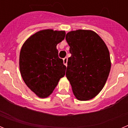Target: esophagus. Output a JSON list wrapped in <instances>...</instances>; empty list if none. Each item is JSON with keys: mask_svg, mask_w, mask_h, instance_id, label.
Listing matches in <instances>:
<instances>
[{"mask_svg": "<svg viewBox=\"0 0 128 128\" xmlns=\"http://www.w3.org/2000/svg\"><path fill=\"white\" fill-rule=\"evenodd\" d=\"M67 61H68V58L66 57H65V58H63V63H64V65L65 66H67Z\"/></svg>", "mask_w": 128, "mask_h": 128, "instance_id": "34e87169", "label": "esophagus"}]
</instances>
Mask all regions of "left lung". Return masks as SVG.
<instances>
[{"label": "left lung", "instance_id": "left-lung-1", "mask_svg": "<svg viewBox=\"0 0 128 128\" xmlns=\"http://www.w3.org/2000/svg\"><path fill=\"white\" fill-rule=\"evenodd\" d=\"M70 46L66 76L72 92L80 100L95 98L103 88L111 68L107 46L97 33L79 29L68 32Z\"/></svg>", "mask_w": 128, "mask_h": 128}]
</instances>
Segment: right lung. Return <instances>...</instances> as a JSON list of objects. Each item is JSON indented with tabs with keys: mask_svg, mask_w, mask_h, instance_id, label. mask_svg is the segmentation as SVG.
Returning <instances> with one entry per match:
<instances>
[{
	"mask_svg": "<svg viewBox=\"0 0 128 128\" xmlns=\"http://www.w3.org/2000/svg\"><path fill=\"white\" fill-rule=\"evenodd\" d=\"M65 36L64 30H40L22 46L19 58L21 76L26 85L39 98L50 96L65 76L66 66L58 57L56 48Z\"/></svg>",
	"mask_w": 128,
	"mask_h": 128,
	"instance_id": "add662e5",
	"label": "right lung"
}]
</instances>
